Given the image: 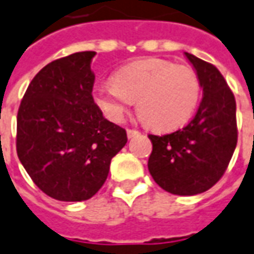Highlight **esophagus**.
<instances>
[{"instance_id":"1","label":"esophagus","mask_w":254,"mask_h":254,"mask_svg":"<svg viewBox=\"0 0 254 254\" xmlns=\"http://www.w3.org/2000/svg\"><path fill=\"white\" fill-rule=\"evenodd\" d=\"M137 135H139V131L131 130V128H128V130H127V137L128 138H134V137H137Z\"/></svg>"}]
</instances>
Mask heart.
<instances>
[{"mask_svg":"<svg viewBox=\"0 0 254 254\" xmlns=\"http://www.w3.org/2000/svg\"><path fill=\"white\" fill-rule=\"evenodd\" d=\"M200 94V80L192 67L150 58L122 67L113 83L97 85L92 97L113 122H122L126 110L137 99L142 122L157 131H171L190 122Z\"/></svg>","mask_w":254,"mask_h":254,"instance_id":"1","label":"heart"}]
</instances>
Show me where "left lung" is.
I'll list each match as a JSON object with an SVG mask.
<instances>
[{
    "instance_id": "obj_1",
    "label": "left lung",
    "mask_w": 254,
    "mask_h": 254,
    "mask_svg": "<svg viewBox=\"0 0 254 254\" xmlns=\"http://www.w3.org/2000/svg\"><path fill=\"white\" fill-rule=\"evenodd\" d=\"M203 90L195 117L184 128L149 135L148 169L164 190L192 196L210 190L228 167L238 142L237 104L216 66L185 52Z\"/></svg>"
}]
</instances>
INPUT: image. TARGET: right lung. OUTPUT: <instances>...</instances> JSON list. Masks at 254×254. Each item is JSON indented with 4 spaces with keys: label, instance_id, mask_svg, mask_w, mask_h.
<instances>
[{
    "label": "right lung",
    "instance_id": "1",
    "mask_svg": "<svg viewBox=\"0 0 254 254\" xmlns=\"http://www.w3.org/2000/svg\"><path fill=\"white\" fill-rule=\"evenodd\" d=\"M94 51L48 64L29 84L17 110L16 152L45 195L62 202L92 197L108 178L127 132L106 120L92 98Z\"/></svg>",
    "mask_w": 254,
    "mask_h": 254
}]
</instances>
